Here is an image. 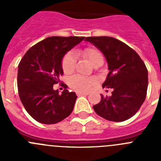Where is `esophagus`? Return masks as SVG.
<instances>
[{"label": "esophagus", "instance_id": "34e87169", "mask_svg": "<svg viewBox=\"0 0 161 161\" xmlns=\"http://www.w3.org/2000/svg\"><path fill=\"white\" fill-rule=\"evenodd\" d=\"M88 93H82V92H76V95L77 96H85V95H88Z\"/></svg>", "mask_w": 161, "mask_h": 161}]
</instances>
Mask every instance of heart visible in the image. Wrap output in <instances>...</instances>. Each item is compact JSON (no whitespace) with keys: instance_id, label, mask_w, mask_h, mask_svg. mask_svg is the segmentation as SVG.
Returning <instances> with one entry per match:
<instances>
[{"instance_id":"1","label":"heart","mask_w":161,"mask_h":161,"mask_svg":"<svg viewBox=\"0 0 161 161\" xmlns=\"http://www.w3.org/2000/svg\"><path fill=\"white\" fill-rule=\"evenodd\" d=\"M81 55L90 61L94 67L102 65L104 63V55L100 50L96 47H87L84 49ZM62 69L65 74H70L74 72L76 68V55L72 52H68L62 59ZM95 84L92 78L75 75L68 80V85L74 90L78 92H88Z\"/></svg>"}]
</instances>
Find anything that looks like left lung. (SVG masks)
Listing matches in <instances>:
<instances>
[{
  "instance_id": "obj_1",
  "label": "left lung",
  "mask_w": 161,
  "mask_h": 161,
  "mask_svg": "<svg viewBox=\"0 0 161 161\" xmlns=\"http://www.w3.org/2000/svg\"><path fill=\"white\" fill-rule=\"evenodd\" d=\"M107 60L109 72L102 87L113 89L111 97L102 96L94 111L103 119L123 122L136 114L147 96V69L135 50L117 38L87 37Z\"/></svg>"
}]
</instances>
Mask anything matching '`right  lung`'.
<instances>
[{
    "label": "right lung",
    "mask_w": 161,
    "mask_h": 161,
    "mask_svg": "<svg viewBox=\"0 0 161 161\" xmlns=\"http://www.w3.org/2000/svg\"><path fill=\"white\" fill-rule=\"evenodd\" d=\"M85 37H48L28 50L18 64V95L25 110L35 120L55 124L66 119L73 110L76 97L64 89L54 90L63 75L64 55ZM61 85L67 89L65 84Z\"/></svg>",
    "instance_id": "right-lung-1"
}]
</instances>
